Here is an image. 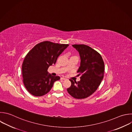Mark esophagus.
I'll use <instances>...</instances> for the list:
<instances>
[{"instance_id": "1", "label": "esophagus", "mask_w": 132, "mask_h": 132, "mask_svg": "<svg viewBox=\"0 0 132 132\" xmlns=\"http://www.w3.org/2000/svg\"><path fill=\"white\" fill-rule=\"evenodd\" d=\"M60 79H62V80H65L66 78H65V77H61Z\"/></svg>"}]
</instances>
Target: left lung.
<instances>
[{
	"label": "left lung",
	"instance_id": "1",
	"mask_svg": "<svg viewBox=\"0 0 132 132\" xmlns=\"http://www.w3.org/2000/svg\"><path fill=\"white\" fill-rule=\"evenodd\" d=\"M72 46L78 52L80 66L77 73L81 75L79 81L70 79L71 86L68 93L77 99H83L93 94L98 88L104 77V63L101 55L88 45L75 44Z\"/></svg>",
	"mask_w": 132,
	"mask_h": 132
}]
</instances>
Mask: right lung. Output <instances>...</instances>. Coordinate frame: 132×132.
Wrapping results in <instances>:
<instances>
[{
	"label": "right lung",
	"mask_w": 132,
	"mask_h": 132,
	"mask_svg": "<svg viewBox=\"0 0 132 132\" xmlns=\"http://www.w3.org/2000/svg\"><path fill=\"white\" fill-rule=\"evenodd\" d=\"M69 44L43 41L35 45L26 55L22 64V76L27 91L35 96L47 94L58 76L48 74L50 65L55 64L59 56Z\"/></svg>",
	"instance_id": "obj_1"
}]
</instances>
